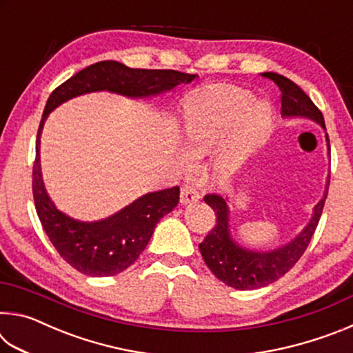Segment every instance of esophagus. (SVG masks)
<instances>
[{"label":"esophagus","mask_w":353,"mask_h":353,"mask_svg":"<svg viewBox=\"0 0 353 353\" xmlns=\"http://www.w3.org/2000/svg\"><path fill=\"white\" fill-rule=\"evenodd\" d=\"M199 193L196 191L194 188L188 187V185H185V187L181 188V204L182 205H187V204H191V202H196L199 201Z\"/></svg>","instance_id":"esophagus-1"}]
</instances>
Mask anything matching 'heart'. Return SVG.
<instances>
[{
  "label": "heart",
  "instance_id": "b5f03b06",
  "mask_svg": "<svg viewBox=\"0 0 353 353\" xmlns=\"http://www.w3.org/2000/svg\"><path fill=\"white\" fill-rule=\"evenodd\" d=\"M252 93L240 88H219L191 101L185 123V149L179 163L188 166L191 158L210 154L221 141L229 145L221 154L218 166L234 174L256 149L270 140L274 128V110L268 101H256Z\"/></svg>",
  "mask_w": 353,
  "mask_h": 353
}]
</instances>
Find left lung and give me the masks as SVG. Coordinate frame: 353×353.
Segmentation results:
<instances>
[{
	"mask_svg": "<svg viewBox=\"0 0 353 353\" xmlns=\"http://www.w3.org/2000/svg\"><path fill=\"white\" fill-rule=\"evenodd\" d=\"M277 83L279 90L282 92V118H305L324 129L325 123L321 110L313 104L308 94L290 81L288 77L277 73L265 74ZM327 151L330 155V143L325 132ZM330 177V176H328ZM328 179L321 201L313 207L312 216L307 225L286 244L276 249L261 250L248 248L236 241L232 235L230 229V201L229 198H221L218 194H207L204 201L208 207H212L216 214V225L205 236V240L199 244V250L214 276L221 282L232 286L235 290H256L274 283L282 276H285L302 254L305 252L310 240L318 227L322 208L328 193Z\"/></svg>",
	"mask_w": 353,
	"mask_h": 353,
	"instance_id": "8db88e82",
	"label": "left lung"
}]
</instances>
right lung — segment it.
<instances>
[{
  "instance_id": "1",
  "label": "right lung",
  "mask_w": 353,
  "mask_h": 353,
  "mask_svg": "<svg viewBox=\"0 0 353 353\" xmlns=\"http://www.w3.org/2000/svg\"><path fill=\"white\" fill-rule=\"evenodd\" d=\"M198 74L174 70H135L103 61L81 70L59 85L46 101L41 117L32 171L34 202L40 223L62 259L85 276L109 277L134 265L148 246L155 225L179 204V187L143 194L109 218L82 221L59 210L48 194L40 165V139L48 117L67 101L88 93L109 92L130 99H149L174 92Z\"/></svg>"
}]
</instances>
